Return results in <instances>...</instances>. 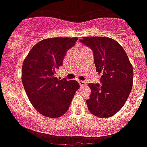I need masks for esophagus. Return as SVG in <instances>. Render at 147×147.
<instances>
[{"label": "esophagus", "mask_w": 147, "mask_h": 147, "mask_svg": "<svg viewBox=\"0 0 147 147\" xmlns=\"http://www.w3.org/2000/svg\"><path fill=\"white\" fill-rule=\"evenodd\" d=\"M78 82H79L80 86H85L86 85V82H85V81H78Z\"/></svg>", "instance_id": "1"}]
</instances>
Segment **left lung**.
Returning a JSON list of instances; mask_svg holds the SVG:
<instances>
[{
  "label": "left lung",
  "instance_id": "8db88e82",
  "mask_svg": "<svg viewBox=\"0 0 147 147\" xmlns=\"http://www.w3.org/2000/svg\"><path fill=\"white\" fill-rule=\"evenodd\" d=\"M80 41L94 53L96 71L101 84H88L91 94L86 100L94 116L108 118L122 108L133 86L134 70L123 48L109 37L84 36Z\"/></svg>",
  "mask_w": 147,
  "mask_h": 147
}]
</instances>
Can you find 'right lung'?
Here are the masks:
<instances>
[{"instance_id": "1", "label": "right lung", "mask_w": 147, "mask_h": 147, "mask_svg": "<svg viewBox=\"0 0 147 147\" xmlns=\"http://www.w3.org/2000/svg\"><path fill=\"white\" fill-rule=\"evenodd\" d=\"M77 37H54L37 42L29 52L22 66L21 79L34 108L47 117H59L68 111L79 88L77 81L59 80L56 71L67 50Z\"/></svg>"}]
</instances>
